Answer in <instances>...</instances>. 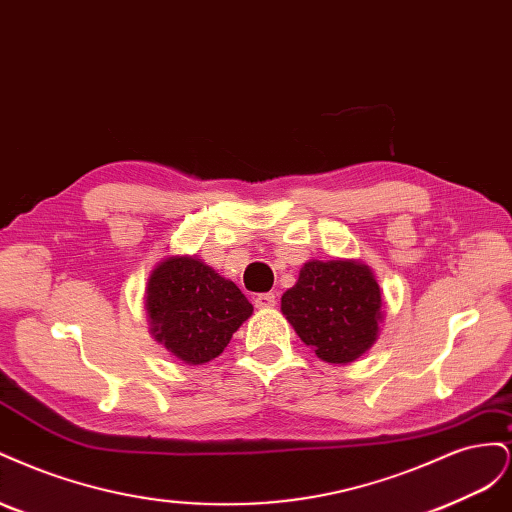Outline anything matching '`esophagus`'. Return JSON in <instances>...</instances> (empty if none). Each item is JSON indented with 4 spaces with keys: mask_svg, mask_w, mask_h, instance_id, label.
I'll list each match as a JSON object with an SVG mask.
<instances>
[{
    "mask_svg": "<svg viewBox=\"0 0 512 512\" xmlns=\"http://www.w3.org/2000/svg\"><path fill=\"white\" fill-rule=\"evenodd\" d=\"M254 303H256L258 309H269V307H273L277 303V299H275L273 292H262V294H258V297L254 299Z\"/></svg>",
    "mask_w": 512,
    "mask_h": 512,
    "instance_id": "34e87169",
    "label": "esophagus"
}]
</instances>
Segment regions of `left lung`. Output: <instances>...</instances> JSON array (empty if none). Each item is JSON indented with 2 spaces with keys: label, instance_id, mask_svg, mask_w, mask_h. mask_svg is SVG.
I'll return each instance as SVG.
<instances>
[{
  "label": "left lung",
  "instance_id": "1",
  "mask_svg": "<svg viewBox=\"0 0 512 512\" xmlns=\"http://www.w3.org/2000/svg\"><path fill=\"white\" fill-rule=\"evenodd\" d=\"M382 292L359 260H309L282 297V314L318 359L346 365L378 339Z\"/></svg>",
  "mask_w": 512,
  "mask_h": 512
}]
</instances>
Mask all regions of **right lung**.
<instances>
[{"instance_id":"1","label":"right lung","mask_w":512,"mask_h":512,"mask_svg":"<svg viewBox=\"0 0 512 512\" xmlns=\"http://www.w3.org/2000/svg\"><path fill=\"white\" fill-rule=\"evenodd\" d=\"M151 335L188 365L220 356L254 307L235 282L196 256H168L147 282Z\"/></svg>"}]
</instances>
